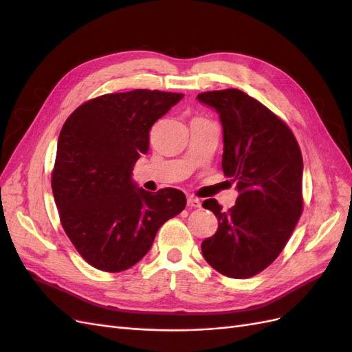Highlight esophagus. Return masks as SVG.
Here are the masks:
<instances>
[{
	"instance_id": "34e87169",
	"label": "esophagus",
	"mask_w": 352,
	"mask_h": 352,
	"mask_svg": "<svg viewBox=\"0 0 352 352\" xmlns=\"http://www.w3.org/2000/svg\"><path fill=\"white\" fill-rule=\"evenodd\" d=\"M188 206L189 207H194V208H199L201 207V201L195 197H188Z\"/></svg>"
}]
</instances>
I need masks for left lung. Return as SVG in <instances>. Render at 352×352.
Instances as JSON below:
<instances>
[{"instance_id":"8db88e82","label":"left lung","mask_w":352,"mask_h":352,"mask_svg":"<svg viewBox=\"0 0 352 352\" xmlns=\"http://www.w3.org/2000/svg\"><path fill=\"white\" fill-rule=\"evenodd\" d=\"M197 100L219 114L221 168L238 190L226 212L216 199L202 202L219 229L201 251L219 273L247 279L278 258L301 217L302 155L289 127L248 94L211 91Z\"/></svg>"}]
</instances>
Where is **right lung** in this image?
<instances>
[{
  "label": "right lung",
  "mask_w": 352,
  "mask_h": 352,
  "mask_svg": "<svg viewBox=\"0 0 352 352\" xmlns=\"http://www.w3.org/2000/svg\"><path fill=\"white\" fill-rule=\"evenodd\" d=\"M182 98L148 89L107 94L82 104L63 124L52 194L63 229L92 267L131 269L163 223L185 208L182 190L148 192L132 179L150 148L151 126Z\"/></svg>",
  "instance_id": "right-lung-1"
}]
</instances>
